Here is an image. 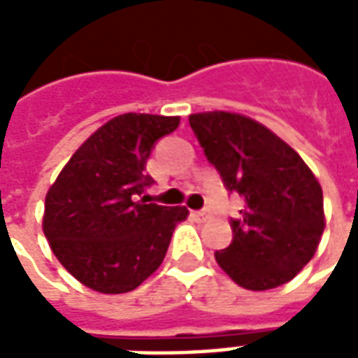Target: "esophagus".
I'll return each mask as SVG.
<instances>
[{"label":"esophagus","instance_id":"34e87169","mask_svg":"<svg viewBox=\"0 0 358 358\" xmlns=\"http://www.w3.org/2000/svg\"><path fill=\"white\" fill-rule=\"evenodd\" d=\"M194 217L197 218V220H201V222H205V220H209L210 215L207 213V210H197V213H194Z\"/></svg>","mask_w":358,"mask_h":358}]
</instances>
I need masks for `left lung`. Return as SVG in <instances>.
Segmentation results:
<instances>
[{
	"label": "left lung",
	"instance_id": "left-lung-1",
	"mask_svg": "<svg viewBox=\"0 0 358 358\" xmlns=\"http://www.w3.org/2000/svg\"><path fill=\"white\" fill-rule=\"evenodd\" d=\"M189 126L230 192L243 197L234 240L215 253L220 268L251 292L289 282L322 238V187L301 155L261 122L240 113L189 115Z\"/></svg>",
	"mask_w": 358,
	"mask_h": 358
}]
</instances>
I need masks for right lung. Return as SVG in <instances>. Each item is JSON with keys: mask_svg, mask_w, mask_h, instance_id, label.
Here are the masks:
<instances>
[{"mask_svg": "<svg viewBox=\"0 0 358 358\" xmlns=\"http://www.w3.org/2000/svg\"><path fill=\"white\" fill-rule=\"evenodd\" d=\"M180 117L124 113L99 126L59 172L45 195L42 228L57 261L90 289H136L161 263L172 232L189 215L138 199L145 163Z\"/></svg>", "mask_w": 358, "mask_h": 358, "instance_id": "add662e5", "label": "right lung"}]
</instances>
